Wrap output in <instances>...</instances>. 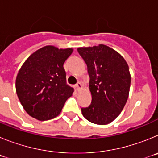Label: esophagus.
I'll return each instance as SVG.
<instances>
[{
    "label": "esophagus",
    "instance_id": "1",
    "mask_svg": "<svg viewBox=\"0 0 158 158\" xmlns=\"http://www.w3.org/2000/svg\"><path fill=\"white\" fill-rule=\"evenodd\" d=\"M75 88H76L77 91H80L81 89H82L81 83H80V82H78V83H77V85H75Z\"/></svg>",
    "mask_w": 158,
    "mask_h": 158
}]
</instances>
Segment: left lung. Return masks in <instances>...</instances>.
I'll list each match as a JSON object with an SVG mask.
<instances>
[{"mask_svg": "<svg viewBox=\"0 0 158 158\" xmlns=\"http://www.w3.org/2000/svg\"><path fill=\"white\" fill-rule=\"evenodd\" d=\"M77 51L87 65L92 95L90 105L81 108L82 115L93 123H110L127 100L131 86L127 63L117 51L103 44L79 47Z\"/></svg>", "mask_w": 158, "mask_h": 158, "instance_id": "left-lung-1", "label": "left lung"}]
</instances>
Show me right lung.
Masks as SVG:
<instances>
[{
    "label": "right lung",
    "mask_w": 158,
    "mask_h": 158,
    "mask_svg": "<svg viewBox=\"0 0 158 158\" xmlns=\"http://www.w3.org/2000/svg\"><path fill=\"white\" fill-rule=\"evenodd\" d=\"M72 48L46 46L28 57L18 72V98L29 115L38 120L55 118L73 89L66 84L63 64Z\"/></svg>",
    "instance_id": "1"
}]
</instances>
